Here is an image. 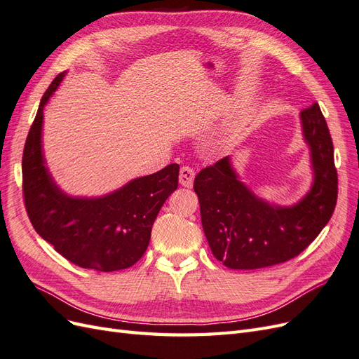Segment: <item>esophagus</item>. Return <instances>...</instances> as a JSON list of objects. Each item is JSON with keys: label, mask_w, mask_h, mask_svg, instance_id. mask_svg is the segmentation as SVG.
Segmentation results:
<instances>
[{"label": "esophagus", "mask_w": 359, "mask_h": 359, "mask_svg": "<svg viewBox=\"0 0 359 359\" xmlns=\"http://www.w3.org/2000/svg\"><path fill=\"white\" fill-rule=\"evenodd\" d=\"M194 180V170L190 166H182L180 169V184L184 187H191Z\"/></svg>", "instance_id": "esophagus-1"}]
</instances>
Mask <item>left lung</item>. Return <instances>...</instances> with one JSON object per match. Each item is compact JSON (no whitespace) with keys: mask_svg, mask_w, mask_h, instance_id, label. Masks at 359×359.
I'll return each instance as SVG.
<instances>
[{"mask_svg":"<svg viewBox=\"0 0 359 359\" xmlns=\"http://www.w3.org/2000/svg\"><path fill=\"white\" fill-rule=\"evenodd\" d=\"M301 121L311 149L314 182L295 206L281 208L257 199L238 181L227 157L194 178L205 236L224 266L259 269L287 262L330 222L339 193L330 128L316 102L301 111Z\"/></svg>","mask_w":359,"mask_h":359,"instance_id":"8db88e82","label":"left lung"}]
</instances>
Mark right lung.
<instances>
[{"instance_id": "add662e5", "label": "right lung", "mask_w": 359, "mask_h": 359, "mask_svg": "<svg viewBox=\"0 0 359 359\" xmlns=\"http://www.w3.org/2000/svg\"><path fill=\"white\" fill-rule=\"evenodd\" d=\"M60 73L43 94L25 140L22 194L36 232L69 262L111 273L135 265L149 244L151 229L163 203L178 187L180 166H166L136 178L99 199H74L60 191L41 156L43 107L58 88Z\"/></svg>"}]
</instances>
